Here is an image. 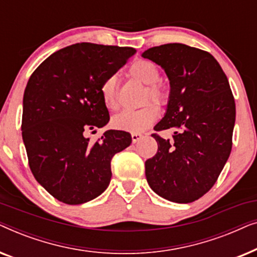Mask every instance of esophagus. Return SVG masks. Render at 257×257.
<instances>
[{
  "instance_id": "esophagus-1",
  "label": "esophagus",
  "mask_w": 257,
  "mask_h": 257,
  "mask_svg": "<svg viewBox=\"0 0 257 257\" xmlns=\"http://www.w3.org/2000/svg\"><path fill=\"white\" fill-rule=\"evenodd\" d=\"M131 138H132V143H137L143 138V135H140V133H132Z\"/></svg>"
}]
</instances>
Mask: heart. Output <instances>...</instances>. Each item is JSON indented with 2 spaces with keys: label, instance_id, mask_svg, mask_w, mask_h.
I'll return each mask as SVG.
<instances>
[{
  "label": "heart",
  "instance_id": "heart-1",
  "mask_svg": "<svg viewBox=\"0 0 257 257\" xmlns=\"http://www.w3.org/2000/svg\"><path fill=\"white\" fill-rule=\"evenodd\" d=\"M130 76L133 79L143 83L145 91L143 93L142 108L136 111H122L112 119L113 127L120 131L140 133L146 131L157 120L159 110L157 106H165L170 100V91L160 80V71L153 62L139 59L130 66ZM119 83L117 75H110L103 80L100 85L101 99L105 106L110 110H118ZM152 101V103L149 101Z\"/></svg>",
  "mask_w": 257,
  "mask_h": 257
}]
</instances>
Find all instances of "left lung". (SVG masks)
Here are the masks:
<instances>
[{
	"label": "left lung",
	"instance_id": "1",
	"mask_svg": "<svg viewBox=\"0 0 257 257\" xmlns=\"http://www.w3.org/2000/svg\"><path fill=\"white\" fill-rule=\"evenodd\" d=\"M165 70L171 94L157 132L174 130L173 139L158 133V152L145 163L150 187L161 198L189 203L215 184L233 145L235 100L223 70L209 52L181 43L143 54Z\"/></svg>",
	"mask_w": 257,
	"mask_h": 257
}]
</instances>
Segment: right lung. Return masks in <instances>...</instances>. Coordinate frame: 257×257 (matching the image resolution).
I'll return each mask as SVG.
<instances>
[{
    "mask_svg": "<svg viewBox=\"0 0 257 257\" xmlns=\"http://www.w3.org/2000/svg\"><path fill=\"white\" fill-rule=\"evenodd\" d=\"M137 52L130 47L77 43L41 63L23 96L22 137L38 184L55 199L80 205L110 184L111 160L131 135L108 130L96 143L85 132L110 120L100 85Z\"/></svg>",
    "mask_w": 257,
    "mask_h": 257,
    "instance_id": "add662e5",
    "label": "right lung"
}]
</instances>
